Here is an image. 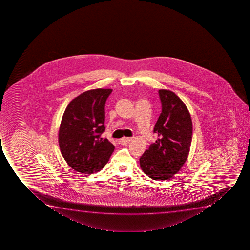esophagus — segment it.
Listing matches in <instances>:
<instances>
[{
    "label": "esophagus",
    "instance_id": "34e87169",
    "mask_svg": "<svg viewBox=\"0 0 250 250\" xmlns=\"http://www.w3.org/2000/svg\"><path fill=\"white\" fill-rule=\"evenodd\" d=\"M130 141H132V138H130V137H124V138L121 139L120 142H121V144L125 145L127 143H129Z\"/></svg>",
    "mask_w": 250,
    "mask_h": 250
}]
</instances>
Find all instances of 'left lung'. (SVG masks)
<instances>
[{
  "label": "left lung",
  "instance_id": "8db88e82",
  "mask_svg": "<svg viewBox=\"0 0 250 250\" xmlns=\"http://www.w3.org/2000/svg\"><path fill=\"white\" fill-rule=\"evenodd\" d=\"M162 113L154 127L157 140L140 158L141 169L153 180H167L188 159L192 136L191 115L185 104L170 90H159Z\"/></svg>",
  "mask_w": 250,
  "mask_h": 250
}]
</instances>
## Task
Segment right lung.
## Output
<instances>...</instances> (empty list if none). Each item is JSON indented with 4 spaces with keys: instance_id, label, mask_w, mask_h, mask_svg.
<instances>
[{
    "instance_id": "right-lung-1",
    "label": "right lung",
    "mask_w": 250,
    "mask_h": 250,
    "mask_svg": "<svg viewBox=\"0 0 250 250\" xmlns=\"http://www.w3.org/2000/svg\"><path fill=\"white\" fill-rule=\"evenodd\" d=\"M110 88L84 92L68 104L59 132L60 150L66 162L78 172L92 174L105 166L115 150L104 132V107Z\"/></svg>"
}]
</instances>
